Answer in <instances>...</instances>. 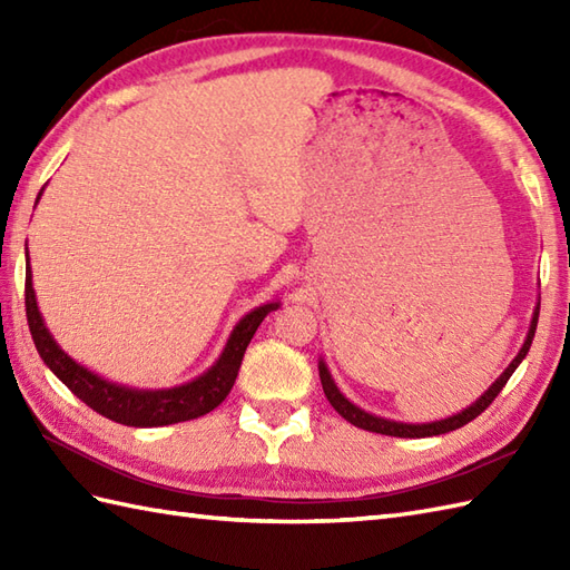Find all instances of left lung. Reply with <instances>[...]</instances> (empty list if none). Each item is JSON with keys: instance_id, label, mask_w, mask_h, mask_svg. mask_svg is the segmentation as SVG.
<instances>
[{"instance_id": "1", "label": "left lung", "mask_w": 570, "mask_h": 570, "mask_svg": "<svg viewBox=\"0 0 570 570\" xmlns=\"http://www.w3.org/2000/svg\"><path fill=\"white\" fill-rule=\"evenodd\" d=\"M539 301H537V308H534V316H531V325H529V333H527V341L524 345L519 347L517 357L510 362V367H507L498 380H494L485 394H480L475 402H472L470 406H465L463 411H458V414L448 416V419H439V421H429V423H406V421H394V419H384V416H374L370 414V411L360 409L357 404L350 402V399L337 390V384L333 380V374L328 370V365H325L323 357L318 360V374H321V384H323V392L325 396H328L331 406L341 414L345 421L353 423V426L357 429H365V431H372V433H382V435H396V439H426V435H441V433H448V431H455L460 426H465L468 421L478 419L482 411H485L492 402L494 396H498L502 392V386L510 382V377L514 374V370L522 365V360L527 357L529 347H531V341H534V333H537V323H539Z\"/></svg>"}]
</instances>
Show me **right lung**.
Masks as SVG:
<instances>
[{
    "label": "right lung",
    "instance_id": "right-lung-1",
    "mask_svg": "<svg viewBox=\"0 0 570 570\" xmlns=\"http://www.w3.org/2000/svg\"><path fill=\"white\" fill-rule=\"evenodd\" d=\"M39 198H36V203H39ZM23 296H27V321L33 345L39 350L46 367L92 411H98L105 419L135 429H154L168 426V423L178 421H190L208 414L215 406H220L229 390H233L242 357H245V350L254 333H257L259 323L269 316L272 311L278 308V301H269V304L257 306L249 311L245 318H239V323L227 337L220 357H217L213 362V367L205 370L200 377L171 386V390H137V386L110 382L100 377V374H95L92 370L82 367L80 362L72 360L66 350L53 341V335L48 333L43 323L39 304H36L31 266H27V288H23Z\"/></svg>",
    "mask_w": 570,
    "mask_h": 570
}]
</instances>
